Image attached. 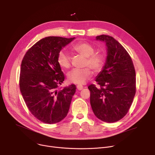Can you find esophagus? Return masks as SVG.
<instances>
[{
    "label": "esophagus",
    "instance_id": "34e87169",
    "mask_svg": "<svg viewBox=\"0 0 155 155\" xmlns=\"http://www.w3.org/2000/svg\"><path fill=\"white\" fill-rule=\"evenodd\" d=\"M77 89L78 91H81V90H82L83 89V88H84V87L82 86V85H77Z\"/></svg>",
    "mask_w": 155,
    "mask_h": 155
}]
</instances>
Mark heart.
<instances>
[{
  "label": "heart",
  "instance_id": "obj_1",
  "mask_svg": "<svg viewBox=\"0 0 155 155\" xmlns=\"http://www.w3.org/2000/svg\"><path fill=\"white\" fill-rule=\"evenodd\" d=\"M73 50L83 56L85 59V66H88L95 72L100 71L104 64L103 56L101 54H94L95 50L92 45L87 43H78L73 47ZM57 61L62 68L67 69L70 67V56L66 51L62 50L57 55ZM92 75L91 70L87 67L82 69H73L68 73L67 78L68 82L78 85L85 84L91 79Z\"/></svg>",
  "mask_w": 155,
  "mask_h": 155
}]
</instances>
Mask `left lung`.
Segmentation results:
<instances>
[{"label": "left lung", "mask_w": 155, "mask_h": 155, "mask_svg": "<svg viewBox=\"0 0 155 155\" xmlns=\"http://www.w3.org/2000/svg\"><path fill=\"white\" fill-rule=\"evenodd\" d=\"M96 40L104 42L107 58L102 71L96 77L99 85L88 87L91 105L95 116L106 123L123 118L132 104L136 94V72L131 56L117 40L100 35Z\"/></svg>", "instance_id": "1"}]
</instances>
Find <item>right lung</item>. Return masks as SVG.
Instances as JSON below:
<instances>
[{
    "instance_id": "right-lung-1",
    "label": "right lung",
    "mask_w": 155,
    "mask_h": 155,
    "mask_svg": "<svg viewBox=\"0 0 155 155\" xmlns=\"http://www.w3.org/2000/svg\"><path fill=\"white\" fill-rule=\"evenodd\" d=\"M75 38L48 36L35 44L21 63L19 87L28 108L46 124L59 123L67 116L76 86L71 84L57 91L64 76L57 55Z\"/></svg>"
}]
</instances>
